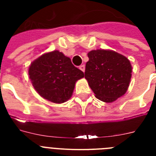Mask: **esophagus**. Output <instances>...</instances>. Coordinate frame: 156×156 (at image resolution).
<instances>
[{"label":"esophagus","mask_w":156,"mask_h":156,"mask_svg":"<svg viewBox=\"0 0 156 156\" xmlns=\"http://www.w3.org/2000/svg\"><path fill=\"white\" fill-rule=\"evenodd\" d=\"M79 69H80L83 72H84V71H85V66H84V65H81V66H79Z\"/></svg>","instance_id":"34e87169"}]
</instances>
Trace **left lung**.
Instances as JSON below:
<instances>
[{
	"label": "left lung",
	"instance_id": "left-lung-1",
	"mask_svg": "<svg viewBox=\"0 0 156 156\" xmlns=\"http://www.w3.org/2000/svg\"><path fill=\"white\" fill-rule=\"evenodd\" d=\"M85 78L101 101L112 103L128 89L132 73L130 62L126 56L110 50H92L88 53Z\"/></svg>",
	"mask_w": 156,
	"mask_h": 156
}]
</instances>
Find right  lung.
<instances>
[{
	"label": "right lung",
	"mask_w": 156,
	"mask_h": 156,
	"mask_svg": "<svg viewBox=\"0 0 156 156\" xmlns=\"http://www.w3.org/2000/svg\"><path fill=\"white\" fill-rule=\"evenodd\" d=\"M28 73L39 95L56 104L68 100L76 81L84 77L83 71L59 51L45 53L33 61Z\"/></svg>",
	"instance_id": "obj_1"
}]
</instances>
